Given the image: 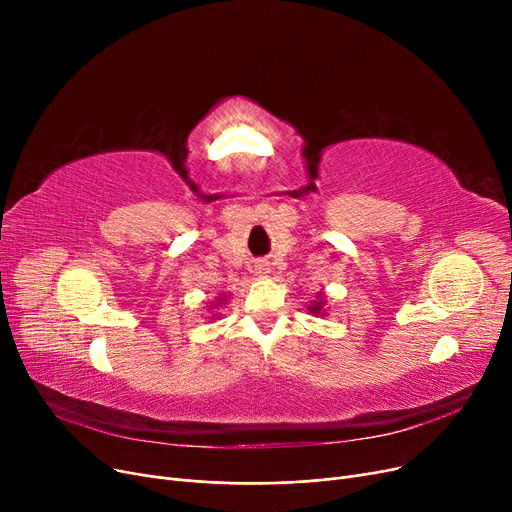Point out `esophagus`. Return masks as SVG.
<instances>
[{"instance_id":"esophagus-1","label":"esophagus","mask_w":512,"mask_h":512,"mask_svg":"<svg viewBox=\"0 0 512 512\" xmlns=\"http://www.w3.org/2000/svg\"><path fill=\"white\" fill-rule=\"evenodd\" d=\"M257 274L259 276H263V274H267V267L261 263V265H257Z\"/></svg>"}]
</instances>
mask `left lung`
I'll list each match as a JSON object with an SVG mask.
<instances>
[{
	"instance_id": "8db88e82",
	"label": "left lung",
	"mask_w": 512,
	"mask_h": 512,
	"mask_svg": "<svg viewBox=\"0 0 512 512\" xmlns=\"http://www.w3.org/2000/svg\"><path fill=\"white\" fill-rule=\"evenodd\" d=\"M324 299H321V292H319V297H317V301H313L311 303V307H309V311L311 313H315V315H319V313H324Z\"/></svg>"
}]
</instances>
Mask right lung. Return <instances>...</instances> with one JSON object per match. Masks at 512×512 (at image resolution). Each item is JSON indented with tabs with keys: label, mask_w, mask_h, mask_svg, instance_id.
I'll return each instance as SVG.
<instances>
[{
	"label": "right lung",
	"mask_w": 512,
	"mask_h": 512,
	"mask_svg": "<svg viewBox=\"0 0 512 512\" xmlns=\"http://www.w3.org/2000/svg\"><path fill=\"white\" fill-rule=\"evenodd\" d=\"M220 301H224V299H220ZM215 305H220V303H215Z\"/></svg>",
	"instance_id": "add662e5"
}]
</instances>
